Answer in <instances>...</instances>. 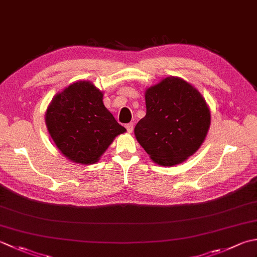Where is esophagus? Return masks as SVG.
<instances>
[{
  "mask_svg": "<svg viewBox=\"0 0 257 257\" xmlns=\"http://www.w3.org/2000/svg\"><path fill=\"white\" fill-rule=\"evenodd\" d=\"M125 129H127V132H128L129 134H132L133 130H134V123L130 122V123L125 124Z\"/></svg>",
  "mask_w": 257,
  "mask_h": 257,
  "instance_id": "esophagus-1",
  "label": "esophagus"
}]
</instances>
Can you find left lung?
I'll return each instance as SVG.
<instances>
[{"label": "left lung", "instance_id": "left-lung-1", "mask_svg": "<svg viewBox=\"0 0 257 257\" xmlns=\"http://www.w3.org/2000/svg\"><path fill=\"white\" fill-rule=\"evenodd\" d=\"M147 112L135 136L150 159L172 167L194 155L204 143L211 123L210 108L194 86L169 76L145 92Z\"/></svg>", "mask_w": 257, "mask_h": 257}]
</instances>
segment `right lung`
<instances>
[{"instance_id":"1","label":"right lung","mask_w":257,"mask_h":257,"mask_svg":"<svg viewBox=\"0 0 257 257\" xmlns=\"http://www.w3.org/2000/svg\"><path fill=\"white\" fill-rule=\"evenodd\" d=\"M102 97L91 81L78 80L57 92L48 105V134L68 160L94 165L113 139L127 132L103 105Z\"/></svg>"}]
</instances>
